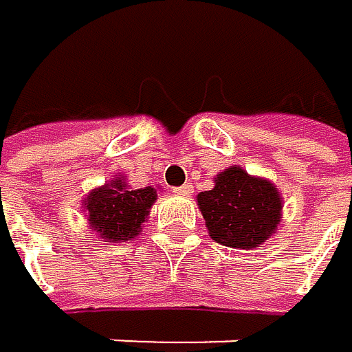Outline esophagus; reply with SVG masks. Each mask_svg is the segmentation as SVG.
Listing matches in <instances>:
<instances>
[{
  "mask_svg": "<svg viewBox=\"0 0 352 352\" xmlns=\"http://www.w3.org/2000/svg\"><path fill=\"white\" fill-rule=\"evenodd\" d=\"M192 192H194L192 184H184L179 188H175V194H179V196H192Z\"/></svg>",
  "mask_w": 352,
  "mask_h": 352,
  "instance_id": "34e87169",
  "label": "esophagus"
}]
</instances>
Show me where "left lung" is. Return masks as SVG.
Returning a JSON list of instances; mask_svg holds the SVG:
<instances>
[{"label":"left lung","mask_w":352,"mask_h":352,"mask_svg":"<svg viewBox=\"0 0 352 352\" xmlns=\"http://www.w3.org/2000/svg\"><path fill=\"white\" fill-rule=\"evenodd\" d=\"M198 205L215 243L232 249L262 245L280 221L276 188L230 166L215 177V188L198 194Z\"/></svg>","instance_id":"obj_1"}]
</instances>
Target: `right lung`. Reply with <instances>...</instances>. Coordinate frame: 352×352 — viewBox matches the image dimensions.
I'll list each match as a JSON object with an SVG mask.
<instances>
[{"instance_id":"1","label":"right lung","mask_w":352,"mask_h":352,"mask_svg":"<svg viewBox=\"0 0 352 352\" xmlns=\"http://www.w3.org/2000/svg\"><path fill=\"white\" fill-rule=\"evenodd\" d=\"M156 200L154 188L133 190L126 182L116 179L109 186L94 190L86 200L90 226L107 243H124L141 232V226Z\"/></svg>"}]
</instances>
